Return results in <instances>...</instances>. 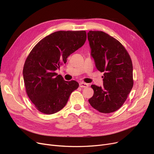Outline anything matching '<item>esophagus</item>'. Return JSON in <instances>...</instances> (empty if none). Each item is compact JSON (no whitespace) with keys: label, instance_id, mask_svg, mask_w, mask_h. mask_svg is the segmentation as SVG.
<instances>
[{"label":"esophagus","instance_id":"1","mask_svg":"<svg viewBox=\"0 0 154 154\" xmlns=\"http://www.w3.org/2000/svg\"><path fill=\"white\" fill-rule=\"evenodd\" d=\"M79 86L81 87V88H86V87H88L89 85H88V84H86L85 82H80L79 84Z\"/></svg>","mask_w":154,"mask_h":154}]
</instances>
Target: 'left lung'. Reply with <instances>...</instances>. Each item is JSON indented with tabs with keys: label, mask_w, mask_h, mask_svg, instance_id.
<instances>
[{
	"label": "left lung",
	"mask_w": 154,
	"mask_h": 154,
	"mask_svg": "<svg viewBox=\"0 0 154 154\" xmlns=\"http://www.w3.org/2000/svg\"><path fill=\"white\" fill-rule=\"evenodd\" d=\"M87 36L96 67L104 73L103 87L91 85L94 93L88 102L101 113L114 112L122 107L133 87L131 58L124 46L106 32L90 30Z\"/></svg>",
	"instance_id": "1"
}]
</instances>
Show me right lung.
<instances>
[{
  "label": "right lung",
  "mask_w": 154,
  "mask_h": 154,
  "mask_svg": "<svg viewBox=\"0 0 154 154\" xmlns=\"http://www.w3.org/2000/svg\"><path fill=\"white\" fill-rule=\"evenodd\" d=\"M86 38L85 30L57 31L40 40L29 53L23 66V81L29 98L39 112L45 114L59 112L79 87L75 80L65 81L55 71L85 44Z\"/></svg>",
  "instance_id": "right-lung-1"
}]
</instances>
